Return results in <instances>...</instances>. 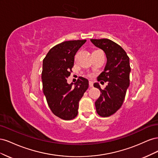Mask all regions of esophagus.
Instances as JSON below:
<instances>
[{"instance_id":"esophagus-1","label":"esophagus","mask_w":158,"mask_h":158,"mask_svg":"<svg viewBox=\"0 0 158 158\" xmlns=\"http://www.w3.org/2000/svg\"><path fill=\"white\" fill-rule=\"evenodd\" d=\"M89 85L90 88H92V87H93L94 83H93L92 81H89Z\"/></svg>"}]
</instances>
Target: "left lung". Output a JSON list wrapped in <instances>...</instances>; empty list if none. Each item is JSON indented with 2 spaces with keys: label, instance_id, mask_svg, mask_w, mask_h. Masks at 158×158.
Masks as SVG:
<instances>
[{
  "label": "left lung",
  "instance_id": "obj_1",
  "mask_svg": "<svg viewBox=\"0 0 158 158\" xmlns=\"http://www.w3.org/2000/svg\"><path fill=\"white\" fill-rule=\"evenodd\" d=\"M90 41L104 51L107 58L104 70L97 80L107 82L108 85L102 89L98 83L94 84L102 92L95 102L96 111L99 115L106 117L120 109L125 99L130 82L129 57L120 45L109 39H92Z\"/></svg>",
  "mask_w": 158,
  "mask_h": 158
}]
</instances>
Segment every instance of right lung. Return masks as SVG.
<instances>
[{
    "label": "right lung",
    "instance_id": "add662e5",
    "mask_svg": "<svg viewBox=\"0 0 158 158\" xmlns=\"http://www.w3.org/2000/svg\"><path fill=\"white\" fill-rule=\"evenodd\" d=\"M86 40L62 42L51 48L43 61V90L51 111L64 120L78 114L79 102L88 88V79L80 77L68 84L67 78L74 66L76 52Z\"/></svg>",
    "mask_w": 158,
    "mask_h": 158
}]
</instances>
